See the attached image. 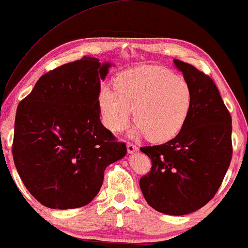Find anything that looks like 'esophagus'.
I'll list each match as a JSON object with an SVG mask.
<instances>
[{
  "mask_svg": "<svg viewBox=\"0 0 248 248\" xmlns=\"http://www.w3.org/2000/svg\"><path fill=\"white\" fill-rule=\"evenodd\" d=\"M126 148H127L128 154H134V152H137L139 150V148L135 147V145L132 144V143H127Z\"/></svg>",
  "mask_w": 248,
  "mask_h": 248,
  "instance_id": "esophagus-1",
  "label": "esophagus"
}]
</instances>
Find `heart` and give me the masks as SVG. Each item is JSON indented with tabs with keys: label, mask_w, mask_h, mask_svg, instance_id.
<instances>
[{
	"label": "heart",
	"mask_w": 248,
	"mask_h": 248,
	"mask_svg": "<svg viewBox=\"0 0 248 248\" xmlns=\"http://www.w3.org/2000/svg\"><path fill=\"white\" fill-rule=\"evenodd\" d=\"M98 106L105 126L114 133L127 127L134 110V137L154 142L171 140L191 114L193 91L183 78L160 66L147 65L125 71L117 78L116 89L103 84Z\"/></svg>",
	"instance_id": "b5f03b06"
}]
</instances>
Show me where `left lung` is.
<instances>
[{"instance_id": "8db88e82", "label": "left lung", "mask_w": 248, "mask_h": 248, "mask_svg": "<svg viewBox=\"0 0 248 248\" xmlns=\"http://www.w3.org/2000/svg\"><path fill=\"white\" fill-rule=\"evenodd\" d=\"M193 91L191 114L179 133L160 145L140 150L152 161L140 179L148 204L169 216L201 209L221 185L232 161V117L211 78L174 60Z\"/></svg>"}]
</instances>
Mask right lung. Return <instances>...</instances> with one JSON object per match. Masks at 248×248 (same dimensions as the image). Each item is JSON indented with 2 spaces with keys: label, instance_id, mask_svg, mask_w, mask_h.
Returning a JSON list of instances; mask_svg holds the SVG:
<instances>
[{
  "label": "right lung",
  "instance_id": "1",
  "mask_svg": "<svg viewBox=\"0 0 248 248\" xmlns=\"http://www.w3.org/2000/svg\"><path fill=\"white\" fill-rule=\"evenodd\" d=\"M113 64L84 56L39 78L19 104L12 155L23 184L50 209L88 204L107 166L126 155L101 124L100 82Z\"/></svg>",
  "mask_w": 248,
  "mask_h": 248
}]
</instances>
